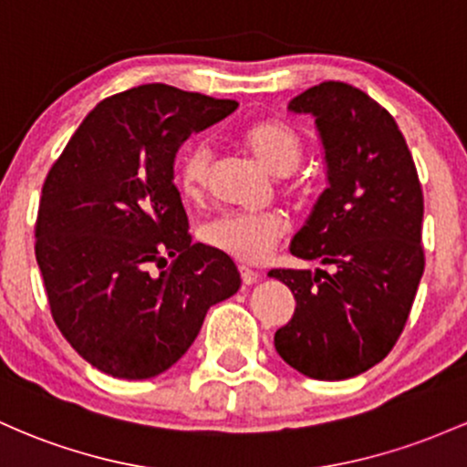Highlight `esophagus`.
<instances>
[{"label":"esophagus","mask_w":467,"mask_h":467,"mask_svg":"<svg viewBox=\"0 0 467 467\" xmlns=\"http://www.w3.org/2000/svg\"><path fill=\"white\" fill-rule=\"evenodd\" d=\"M239 273H242V279H244V284L245 285H253V284H257L259 281V273L257 270H253V268H248V265H239Z\"/></svg>","instance_id":"obj_1"}]
</instances>
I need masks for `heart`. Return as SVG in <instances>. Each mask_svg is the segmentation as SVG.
Wrapping results in <instances>:
<instances>
[{
	"instance_id": "heart-1",
	"label": "heart",
	"mask_w": 467,
	"mask_h": 467,
	"mask_svg": "<svg viewBox=\"0 0 467 467\" xmlns=\"http://www.w3.org/2000/svg\"><path fill=\"white\" fill-rule=\"evenodd\" d=\"M244 146L253 152L261 166L275 177H285L301 163L304 140L290 124L279 119H264L245 128ZM213 155L206 143H194L179 159L177 182L183 197L197 202L203 197L210 179ZM288 222L279 213H225L203 228V239L213 248L234 259L261 261L273 253Z\"/></svg>"
}]
</instances>
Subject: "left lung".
Listing matches in <instances>:
<instances>
[{
  "mask_svg": "<svg viewBox=\"0 0 467 467\" xmlns=\"http://www.w3.org/2000/svg\"><path fill=\"white\" fill-rule=\"evenodd\" d=\"M288 110L315 117L327 182L290 253L332 273L270 270L296 301L275 348L301 375L341 381L383 361L406 326L425 265L423 192L397 121L363 90L324 81Z\"/></svg>",
  "mask_w": 467,
  "mask_h": 467,
  "instance_id": "1",
  "label": "left lung"
}]
</instances>
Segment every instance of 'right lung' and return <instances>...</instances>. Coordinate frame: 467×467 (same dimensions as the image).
I'll list each match as a JSON object with an SVG mask.
<instances>
[{
  "mask_svg": "<svg viewBox=\"0 0 467 467\" xmlns=\"http://www.w3.org/2000/svg\"><path fill=\"white\" fill-rule=\"evenodd\" d=\"M237 106L166 84L130 88L99 101L50 168L35 254L55 324L97 370L161 375L210 306L242 288L228 254L191 244L175 186L182 143ZM166 254L173 264L152 275Z\"/></svg>",
  "mask_w": 467,
  "mask_h": 467,
  "instance_id": "right-lung-1",
  "label": "right lung"
}]
</instances>
